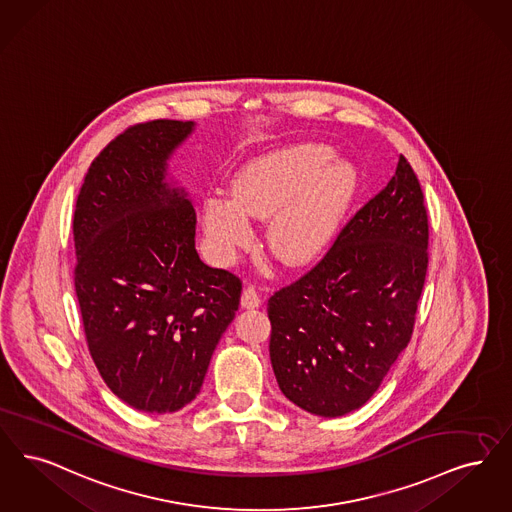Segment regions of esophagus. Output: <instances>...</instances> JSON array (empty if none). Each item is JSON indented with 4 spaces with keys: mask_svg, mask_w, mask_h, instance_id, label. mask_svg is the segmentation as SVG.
Segmentation results:
<instances>
[{
    "mask_svg": "<svg viewBox=\"0 0 512 512\" xmlns=\"http://www.w3.org/2000/svg\"><path fill=\"white\" fill-rule=\"evenodd\" d=\"M259 305H261V295H259V291L253 286L244 287V293H242V307L257 308Z\"/></svg>",
    "mask_w": 512,
    "mask_h": 512,
    "instance_id": "1",
    "label": "esophagus"
}]
</instances>
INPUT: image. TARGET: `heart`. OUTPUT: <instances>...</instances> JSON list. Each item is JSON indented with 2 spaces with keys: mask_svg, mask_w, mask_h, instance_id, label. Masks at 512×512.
Listing matches in <instances>:
<instances>
[{
  "mask_svg": "<svg viewBox=\"0 0 512 512\" xmlns=\"http://www.w3.org/2000/svg\"><path fill=\"white\" fill-rule=\"evenodd\" d=\"M358 190V173L326 144L305 143L251 160L202 205L205 238L219 263L253 240L250 217L268 219L266 244L286 265H305L328 246Z\"/></svg>",
  "mask_w": 512,
  "mask_h": 512,
  "instance_id": "obj_1",
  "label": "heart"
}]
</instances>
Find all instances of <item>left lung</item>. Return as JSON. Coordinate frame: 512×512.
<instances>
[{
	"mask_svg": "<svg viewBox=\"0 0 512 512\" xmlns=\"http://www.w3.org/2000/svg\"><path fill=\"white\" fill-rule=\"evenodd\" d=\"M423 190L404 156L328 253L268 299L270 362L287 400L341 417L362 408L408 347L429 266Z\"/></svg>",
	"mask_w": 512,
	"mask_h": 512,
	"instance_id": "8db88e82",
	"label": "left lung"
}]
</instances>
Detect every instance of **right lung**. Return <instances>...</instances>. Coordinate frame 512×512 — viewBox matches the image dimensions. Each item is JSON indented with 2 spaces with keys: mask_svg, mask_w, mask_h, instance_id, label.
Here are the masks:
<instances>
[{
  "mask_svg": "<svg viewBox=\"0 0 512 512\" xmlns=\"http://www.w3.org/2000/svg\"><path fill=\"white\" fill-rule=\"evenodd\" d=\"M192 129L177 120L127 127L89 165L74 211L87 347L108 389L146 413L198 396L242 295L236 274L202 263L192 202L164 181Z\"/></svg>",
  "mask_w": 512,
  "mask_h": 512,
  "instance_id": "add662e5",
  "label": "right lung"
}]
</instances>
